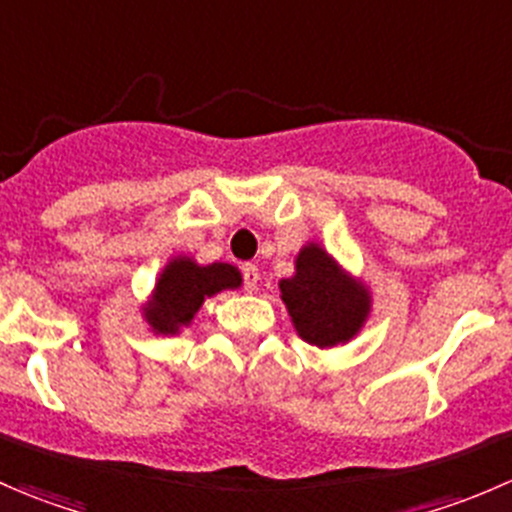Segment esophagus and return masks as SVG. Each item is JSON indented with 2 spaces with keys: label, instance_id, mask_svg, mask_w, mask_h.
Masks as SVG:
<instances>
[{
  "label": "esophagus",
  "instance_id": "1",
  "mask_svg": "<svg viewBox=\"0 0 512 512\" xmlns=\"http://www.w3.org/2000/svg\"><path fill=\"white\" fill-rule=\"evenodd\" d=\"M257 280H260L257 265H252V262H245V265H242V282H245L247 292H252V289L257 287Z\"/></svg>",
  "mask_w": 512,
  "mask_h": 512
}]
</instances>
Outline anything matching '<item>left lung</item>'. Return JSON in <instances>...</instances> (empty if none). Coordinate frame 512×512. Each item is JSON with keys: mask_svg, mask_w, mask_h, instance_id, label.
Here are the masks:
<instances>
[{"mask_svg": "<svg viewBox=\"0 0 512 512\" xmlns=\"http://www.w3.org/2000/svg\"><path fill=\"white\" fill-rule=\"evenodd\" d=\"M294 267L297 272L280 282V292L299 337L319 349L349 342L369 317L366 287L314 242L299 252Z\"/></svg>", "mask_w": 512, "mask_h": 512, "instance_id": "1", "label": "left lung"}]
</instances>
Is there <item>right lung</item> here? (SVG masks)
Masks as SVG:
<instances>
[{
  "instance_id": "right-lung-1",
  "label": "right lung",
  "mask_w": 512,
  "mask_h": 512,
  "mask_svg": "<svg viewBox=\"0 0 512 512\" xmlns=\"http://www.w3.org/2000/svg\"><path fill=\"white\" fill-rule=\"evenodd\" d=\"M240 285V270L227 262H213L203 267L190 257H175L160 275L153 299L143 309V314L156 334H175L180 327H188L193 322L205 297Z\"/></svg>"
}]
</instances>
